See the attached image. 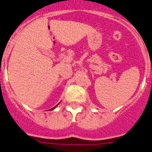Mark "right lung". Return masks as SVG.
Returning a JSON list of instances; mask_svg holds the SVG:
<instances>
[{"mask_svg": "<svg viewBox=\"0 0 152 152\" xmlns=\"http://www.w3.org/2000/svg\"><path fill=\"white\" fill-rule=\"evenodd\" d=\"M56 106H57V105H56ZM56 106H55V107H53V108H51V109H50V110H53V109H54V108H55V107H56Z\"/></svg>", "mask_w": 152, "mask_h": 152, "instance_id": "right-lung-1", "label": "right lung"}]
</instances>
